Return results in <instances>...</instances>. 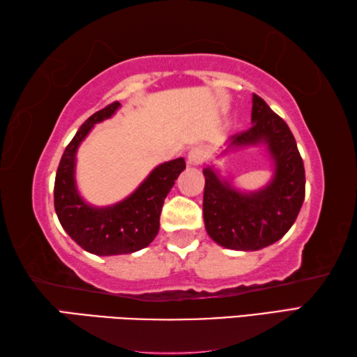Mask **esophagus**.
<instances>
[{
  "instance_id": "34e87169",
  "label": "esophagus",
  "mask_w": 357,
  "mask_h": 357,
  "mask_svg": "<svg viewBox=\"0 0 357 357\" xmlns=\"http://www.w3.org/2000/svg\"><path fill=\"white\" fill-rule=\"evenodd\" d=\"M206 157H208V148L203 146V144H198V146H193L189 151V154H187V162H189L190 165H200L206 160Z\"/></svg>"
}]
</instances>
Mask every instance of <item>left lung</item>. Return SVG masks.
Wrapping results in <instances>:
<instances>
[{
	"mask_svg": "<svg viewBox=\"0 0 357 357\" xmlns=\"http://www.w3.org/2000/svg\"><path fill=\"white\" fill-rule=\"evenodd\" d=\"M263 143L274 162V176L255 192H241L214 168H204L203 219L217 244L233 250H259L274 244L298 217L305 197L304 162L288 124L253 94L252 128L228 138L222 154Z\"/></svg>",
	"mask_w": 357,
	"mask_h": 357,
	"instance_id": "left-lung-1",
	"label": "left lung"
}]
</instances>
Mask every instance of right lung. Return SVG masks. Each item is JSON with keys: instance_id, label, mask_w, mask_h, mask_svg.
<instances>
[{"instance_id": "obj_1", "label": "right lung", "mask_w": 357, "mask_h": 357, "mask_svg": "<svg viewBox=\"0 0 357 357\" xmlns=\"http://www.w3.org/2000/svg\"><path fill=\"white\" fill-rule=\"evenodd\" d=\"M119 102L91 114L66 146L55 178V211L61 227L75 243L100 257L142 250L159 233L164 200L185 168L183 157L157 165L149 176L123 202L96 208L80 197L75 184V154L94 124L112 118Z\"/></svg>"}]
</instances>
